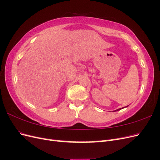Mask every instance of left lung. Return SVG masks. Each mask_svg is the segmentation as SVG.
I'll return each instance as SVG.
<instances>
[{"label":"left lung","instance_id":"left-lung-1","mask_svg":"<svg viewBox=\"0 0 160 160\" xmlns=\"http://www.w3.org/2000/svg\"><path fill=\"white\" fill-rule=\"evenodd\" d=\"M127 107H128V106H127ZM124 108H120V109H117V110H115V111H119V110H120V109H123Z\"/></svg>","mask_w":160,"mask_h":160}]
</instances>
